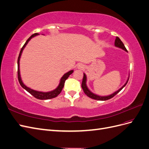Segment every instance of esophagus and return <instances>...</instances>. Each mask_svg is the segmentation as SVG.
Listing matches in <instances>:
<instances>
[{
  "label": "esophagus",
  "mask_w": 149,
  "mask_h": 149,
  "mask_svg": "<svg viewBox=\"0 0 149 149\" xmlns=\"http://www.w3.org/2000/svg\"><path fill=\"white\" fill-rule=\"evenodd\" d=\"M78 68L79 69H83L84 68V65H81V64H79L78 66Z\"/></svg>",
  "instance_id": "1"
}]
</instances>
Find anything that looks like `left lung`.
Segmentation results:
<instances>
[{"label": "left lung", "mask_w": 149, "mask_h": 149, "mask_svg": "<svg viewBox=\"0 0 149 149\" xmlns=\"http://www.w3.org/2000/svg\"><path fill=\"white\" fill-rule=\"evenodd\" d=\"M115 46L118 47H119L122 49H124L125 51H127V49H126V48L125 47L124 43H123V42L121 41L120 39L118 37H116V40H115ZM86 75L84 73L83 74V81H82V83H81V87L83 88V90L84 93L86 94V95L90 97V98H92V99H94V100H100V101H106V100H109V99L113 97L114 96H116L117 94H118L119 91H120L122 89H123V88L127 84L128 81H129V79L127 81V82H126V83L123 86V87H122L121 88H120L118 91H117L116 92H115L114 93L111 94V95L109 96H97V95H96V94H93V93H91V91H89V90L88 89L87 86H86Z\"/></svg>", "instance_id": "8db88e82"}]
</instances>
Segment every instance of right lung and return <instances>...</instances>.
Returning <instances> with one entry per match:
<instances>
[{
	"instance_id": "add662e5",
	"label": "right lung",
	"mask_w": 149,
	"mask_h": 149,
	"mask_svg": "<svg viewBox=\"0 0 149 149\" xmlns=\"http://www.w3.org/2000/svg\"><path fill=\"white\" fill-rule=\"evenodd\" d=\"M38 35V33H35L33 34L31 36H30V37L28 38V40L26 41L24 45V46L22 47V48H21V50L20 52L19 57H18V60H17V64H18V70H17L18 79H19V83L21 85V86L23 88H24L26 90V91H27L29 93H30L31 95H32L33 96H34L35 98L38 99V100H49V99H52V98H54V97H56L58 95V94H59L61 92L63 88V87H64L65 81L66 80V79L68 78L69 77V76L71 74H72V73H73V70L70 71L69 72H68V73H66V74H65L63 76V77L61 79L60 83L59 86H58L56 88V89H55V90H53V91H50V92L43 93V92L37 91H35V90L31 89H30V88H29L28 87H26L25 84H24V83H22V79L20 78V70H19V60H20V56H21L22 50H23L24 47H25L26 45L27 44V43L29 42V40L31 38H32L33 37H34V36H36V35Z\"/></svg>"
}]
</instances>
